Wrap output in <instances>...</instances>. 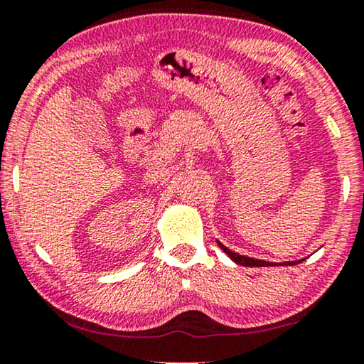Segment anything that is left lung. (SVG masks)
I'll use <instances>...</instances> for the list:
<instances>
[{"instance_id":"8db88e82","label":"left lung","mask_w":364,"mask_h":364,"mask_svg":"<svg viewBox=\"0 0 364 364\" xmlns=\"http://www.w3.org/2000/svg\"><path fill=\"white\" fill-rule=\"evenodd\" d=\"M218 247L222 248L223 252L227 253L228 257L232 258L233 262L238 263V265H243V267H273V265H278V263H270V262H263V260H255V258H250V257H245V255H238V253L228 250L225 245H222L220 242H217ZM303 260H296V262H285V263H280V265H296V263H301Z\"/></svg>"}]
</instances>
